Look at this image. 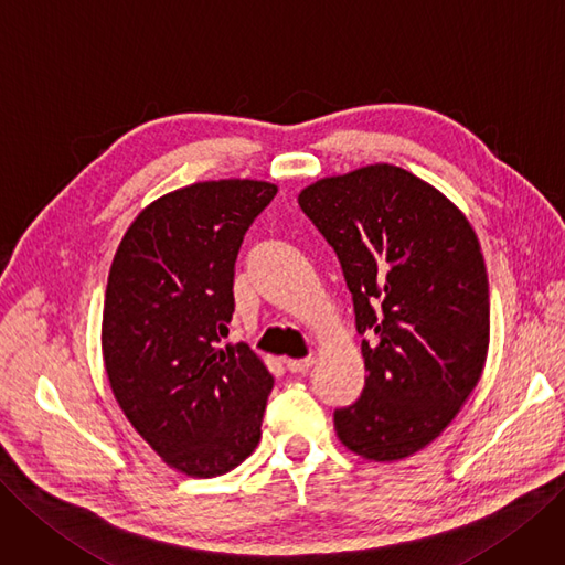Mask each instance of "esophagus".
<instances>
[{"label":"esophagus","mask_w":565,"mask_h":565,"mask_svg":"<svg viewBox=\"0 0 565 565\" xmlns=\"http://www.w3.org/2000/svg\"><path fill=\"white\" fill-rule=\"evenodd\" d=\"M311 365H315V359H288L286 361V367L290 370V372H307Z\"/></svg>","instance_id":"34e87169"}]
</instances>
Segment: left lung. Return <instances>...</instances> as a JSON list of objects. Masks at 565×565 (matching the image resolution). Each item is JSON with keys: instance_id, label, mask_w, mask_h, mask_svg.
I'll list each match as a JSON object with an SVG mask.
<instances>
[{"instance_id": "8db88e82", "label": "left lung", "mask_w": 565, "mask_h": 565, "mask_svg": "<svg viewBox=\"0 0 565 565\" xmlns=\"http://www.w3.org/2000/svg\"><path fill=\"white\" fill-rule=\"evenodd\" d=\"M298 202L335 248L356 330L370 338L365 388L335 409V433L367 461H403L454 422L484 372L482 246L447 195L388 162L319 179Z\"/></svg>"}]
</instances>
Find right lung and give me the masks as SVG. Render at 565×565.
Masks as SVG:
<instances>
[{"instance_id":"add662e5","label":"right lung","mask_w":565,"mask_h":565,"mask_svg":"<svg viewBox=\"0 0 565 565\" xmlns=\"http://www.w3.org/2000/svg\"><path fill=\"white\" fill-rule=\"evenodd\" d=\"M275 195L256 179L179 188L141 209L109 269L102 356L114 398L188 477L225 475L260 443L275 380L248 344L221 340L242 239Z\"/></svg>"}]
</instances>
